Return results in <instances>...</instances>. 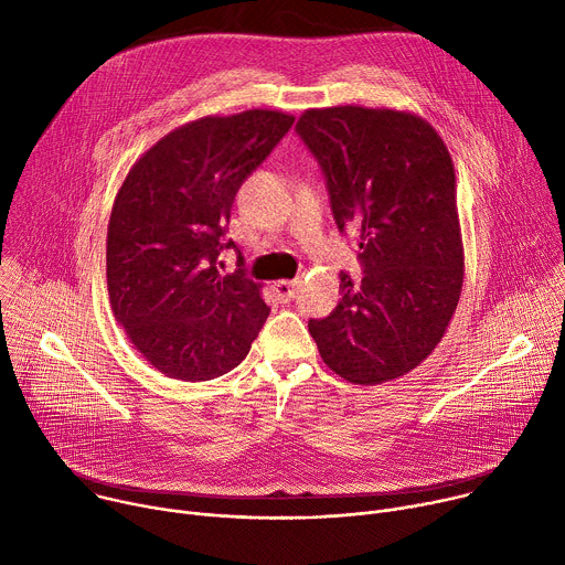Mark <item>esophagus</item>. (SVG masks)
Segmentation results:
<instances>
[{
  "instance_id": "34e87169",
  "label": "esophagus",
  "mask_w": 565,
  "mask_h": 565,
  "mask_svg": "<svg viewBox=\"0 0 565 565\" xmlns=\"http://www.w3.org/2000/svg\"><path fill=\"white\" fill-rule=\"evenodd\" d=\"M275 290H277V297L286 303V301L295 299V295H297V290H299V281H297V279H295V281H277V284H275Z\"/></svg>"
}]
</instances>
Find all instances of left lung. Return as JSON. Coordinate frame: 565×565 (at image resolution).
I'll use <instances>...</instances> for the list:
<instances>
[{"mask_svg": "<svg viewBox=\"0 0 565 565\" xmlns=\"http://www.w3.org/2000/svg\"><path fill=\"white\" fill-rule=\"evenodd\" d=\"M295 129L324 172L340 232H358L364 273H340L342 299L308 331L340 377L395 380L438 347L460 299L451 156L427 120L395 109H308Z\"/></svg>", "mask_w": 565, "mask_h": 565, "instance_id": "left-lung-1", "label": "left lung"}]
</instances>
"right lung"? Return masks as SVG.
<instances>
[{"label":"right lung","instance_id":"right-lung-1","mask_svg":"<svg viewBox=\"0 0 565 565\" xmlns=\"http://www.w3.org/2000/svg\"><path fill=\"white\" fill-rule=\"evenodd\" d=\"M295 118L270 109L205 116L147 149L120 185L107 230V286L116 321L163 375L218 377L246 360L270 308L262 284L215 259L234 246V196Z\"/></svg>","mask_w":565,"mask_h":565}]
</instances>
